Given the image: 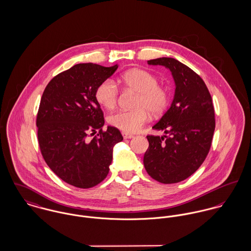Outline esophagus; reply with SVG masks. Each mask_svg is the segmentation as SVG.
<instances>
[{"instance_id":"esophagus-1","label":"esophagus","mask_w":251,"mask_h":251,"mask_svg":"<svg viewBox=\"0 0 251 251\" xmlns=\"http://www.w3.org/2000/svg\"><path fill=\"white\" fill-rule=\"evenodd\" d=\"M123 136L125 139H131L133 138L134 136L132 134H129V133H126V132H123Z\"/></svg>"}]
</instances>
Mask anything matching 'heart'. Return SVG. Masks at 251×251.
<instances>
[{"instance_id": "1", "label": "heart", "mask_w": 251, "mask_h": 251, "mask_svg": "<svg viewBox=\"0 0 251 251\" xmlns=\"http://www.w3.org/2000/svg\"><path fill=\"white\" fill-rule=\"evenodd\" d=\"M120 82L126 88L135 93L137 97L133 110H121L108 118L109 124L126 133L137 132L150 118V112L154 115L162 114L169 104V93L158 85V79L151 73L143 70H130L122 74ZM116 85L105 80L99 85L96 91L98 102L106 108L115 107L118 100Z\"/></svg>"}]
</instances>
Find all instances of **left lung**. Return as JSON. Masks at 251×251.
<instances>
[{"mask_svg": "<svg viewBox=\"0 0 251 251\" xmlns=\"http://www.w3.org/2000/svg\"><path fill=\"white\" fill-rule=\"evenodd\" d=\"M148 65L168 69L176 89L171 106L152 126L166 135L147 136L144 166L152 179L175 183L191 176L208 155L215 127L212 97L202 78L174 58L150 60Z\"/></svg>", "mask_w": 251, "mask_h": 251, "instance_id": "obj_1", "label": "left lung"}]
</instances>
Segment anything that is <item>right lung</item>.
<instances>
[{"label": "right lung", "instance_id": "obj_1", "mask_svg": "<svg viewBox=\"0 0 251 251\" xmlns=\"http://www.w3.org/2000/svg\"><path fill=\"white\" fill-rule=\"evenodd\" d=\"M87 63L59 73L46 86L36 117L37 138L42 156L61 179L79 188L93 187L106 178L113 148L124 138L119 129L104 126L96 99L100 83L117 71ZM100 130L91 142L86 135Z\"/></svg>", "mask_w": 251, "mask_h": 251}]
</instances>
